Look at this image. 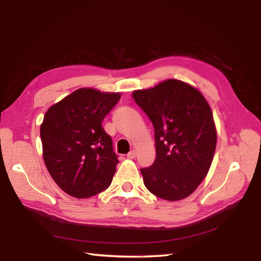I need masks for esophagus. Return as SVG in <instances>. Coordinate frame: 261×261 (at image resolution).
I'll use <instances>...</instances> for the list:
<instances>
[{
  "label": "esophagus",
  "mask_w": 261,
  "mask_h": 261,
  "mask_svg": "<svg viewBox=\"0 0 261 261\" xmlns=\"http://www.w3.org/2000/svg\"><path fill=\"white\" fill-rule=\"evenodd\" d=\"M136 156H137L136 150H131L129 153H127V158H130V159L136 158Z\"/></svg>",
  "instance_id": "obj_1"
}]
</instances>
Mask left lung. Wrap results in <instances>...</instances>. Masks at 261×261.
Instances as JSON below:
<instances>
[{"label": "left lung", "instance_id": "1", "mask_svg": "<svg viewBox=\"0 0 261 261\" xmlns=\"http://www.w3.org/2000/svg\"><path fill=\"white\" fill-rule=\"evenodd\" d=\"M154 129L156 160L142 168L148 191L166 201H180L196 190L212 164L216 147L213 113L197 88L167 80L132 93Z\"/></svg>", "mask_w": 261, "mask_h": 261}]
</instances>
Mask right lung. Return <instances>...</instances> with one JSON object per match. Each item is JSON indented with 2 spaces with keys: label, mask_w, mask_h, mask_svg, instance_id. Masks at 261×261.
Listing matches in <instances>:
<instances>
[{
  "label": "right lung",
  "mask_w": 261,
  "mask_h": 261,
  "mask_svg": "<svg viewBox=\"0 0 261 261\" xmlns=\"http://www.w3.org/2000/svg\"><path fill=\"white\" fill-rule=\"evenodd\" d=\"M120 97V93L83 87L54 104L43 116V162L68 195L91 197L112 181L119 160L102 121Z\"/></svg>",
  "instance_id": "add662e5"
}]
</instances>
